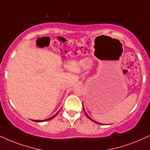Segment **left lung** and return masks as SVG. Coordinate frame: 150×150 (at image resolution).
<instances>
[{
	"label": "left lung",
	"mask_w": 150,
	"mask_h": 150,
	"mask_svg": "<svg viewBox=\"0 0 150 150\" xmlns=\"http://www.w3.org/2000/svg\"><path fill=\"white\" fill-rule=\"evenodd\" d=\"M84 112H85V114H86V116H87V117H88V118H89V119H90V120H91L92 121H93V122H96V123H98L97 122H96V121H94L93 120V119H91V117H89L88 116V115H87V113H86V111H85V110H84Z\"/></svg>",
	"instance_id": "1"
}]
</instances>
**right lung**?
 <instances>
[{
  "label": "right lung",
  "instance_id": "right-lung-1",
  "mask_svg": "<svg viewBox=\"0 0 150 150\" xmlns=\"http://www.w3.org/2000/svg\"><path fill=\"white\" fill-rule=\"evenodd\" d=\"M59 111H58V112H57V113L55 115H53V116H52V117H50V118H48V119H45V120H33V121H35V122H43V121H47V120H51V119H52V118H53V117H55V116H56V115L58 114V113H59Z\"/></svg>",
  "mask_w": 150,
  "mask_h": 150
}]
</instances>
